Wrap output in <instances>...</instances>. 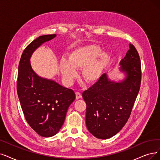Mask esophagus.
Masks as SVG:
<instances>
[{
	"label": "esophagus",
	"instance_id": "34e87169",
	"mask_svg": "<svg viewBox=\"0 0 160 160\" xmlns=\"http://www.w3.org/2000/svg\"><path fill=\"white\" fill-rule=\"evenodd\" d=\"M75 95H76V99L77 100H78V99H79V98H81L82 97L81 94L80 92H75Z\"/></svg>",
	"mask_w": 160,
	"mask_h": 160
}]
</instances>
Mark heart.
I'll return each mask as SVG.
<instances>
[{
	"instance_id": "b5f03b06",
	"label": "heart",
	"mask_w": 160,
	"mask_h": 160,
	"mask_svg": "<svg viewBox=\"0 0 160 160\" xmlns=\"http://www.w3.org/2000/svg\"><path fill=\"white\" fill-rule=\"evenodd\" d=\"M97 44H89L77 48L68 57V62L62 61L60 72L68 84L76 78L75 69H82V78L88 83L97 82L101 78L109 58Z\"/></svg>"
}]
</instances>
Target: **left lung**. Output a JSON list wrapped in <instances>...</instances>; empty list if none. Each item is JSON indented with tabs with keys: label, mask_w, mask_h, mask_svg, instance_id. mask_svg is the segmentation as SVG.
Returning <instances> with one entry per match:
<instances>
[{
	"label": "left lung",
	"mask_w": 160,
	"mask_h": 160,
	"mask_svg": "<svg viewBox=\"0 0 160 160\" xmlns=\"http://www.w3.org/2000/svg\"><path fill=\"white\" fill-rule=\"evenodd\" d=\"M121 60L127 73L121 82L110 81L106 74L82 94L87 104L86 125L95 137L109 138L120 131L128 121L140 90L141 63L132 44Z\"/></svg>",
	"instance_id": "1"
}]
</instances>
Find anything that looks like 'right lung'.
Returning <instances> with one entry per match:
<instances>
[{"label":"right lung","instance_id":"1","mask_svg":"<svg viewBox=\"0 0 160 160\" xmlns=\"http://www.w3.org/2000/svg\"><path fill=\"white\" fill-rule=\"evenodd\" d=\"M55 37L42 35L32 41L23 50L18 66L17 92L23 115L31 128L43 137L54 136L60 131L68 108L75 99L72 89L40 78L30 64L33 51Z\"/></svg>","mask_w":160,"mask_h":160}]
</instances>
